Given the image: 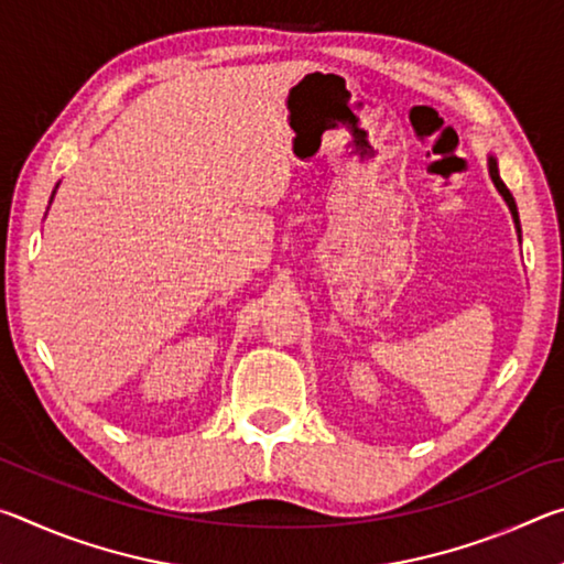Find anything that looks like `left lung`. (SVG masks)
<instances>
[{
  "mask_svg": "<svg viewBox=\"0 0 564 564\" xmlns=\"http://www.w3.org/2000/svg\"><path fill=\"white\" fill-rule=\"evenodd\" d=\"M490 176H492V181H495V186H498V191L502 194V198L505 202H508V206H510V212H512V218H514V226H518V231H520V218H518V206H514V198H512V194H510V188L502 184V178H500V171H498V161H495L492 156H490Z\"/></svg>",
  "mask_w": 564,
  "mask_h": 564,
  "instance_id": "8db88e82",
  "label": "left lung"
}]
</instances>
